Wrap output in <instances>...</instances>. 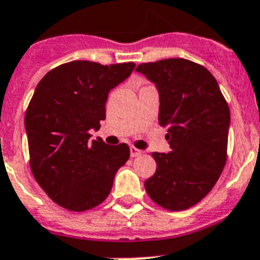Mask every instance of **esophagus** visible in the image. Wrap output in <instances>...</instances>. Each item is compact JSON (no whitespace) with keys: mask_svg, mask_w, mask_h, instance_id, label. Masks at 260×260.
<instances>
[{"mask_svg":"<svg viewBox=\"0 0 260 260\" xmlns=\"http://www.w3.org/2000/svg\"><path fill=\"white\" fill-rule=\"evenodd\" d=\"M129 151H131V156H132V157H137V156L143 155V151L135 148V147H131Z\"/></svg>","mask_w":260,"mask_h":260,"instance_id":"1","label":"esophagus"}]
</instances>
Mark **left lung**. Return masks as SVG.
Segmentation results:
<instances>
[{"mask_svg":"<svg viewBox=\"0 0 260 260\" xmlns=\"http://www.w3.org/2000/svg\"><path fill=\"white\" fill-rule=\"evenodd\" d=\"M136 71L159 92V124L170 144L168 153H152L156 172L145 191L166 210H187L214 188L224 168L229 105L214 76L189 60L167 58Z\"/></svg>","mask_w":260,"mask_h":260,"instance_id":"obj_1","label":"left lung"}]
</instances>
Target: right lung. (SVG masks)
I'll use <instances>...</instances> for the list:
<instances>
[{"label":"right lung","mask_w":260,"mask_h":260,"mask_svg":"<svg viewBox=\"0 0 260 260\" xmlns=\"http://www.w3.org/2000/svg\"><path fill=\"white\" fill-rule=\"evenodd\" d=\"M134 62L71 61L52 69L36 88L25 115L30 168L58 206L81 212L103 203L129 147L89 140L105 120L109 90L128 79Z\"/></svg>","instance_id":"add662e5"}]
</instances>
